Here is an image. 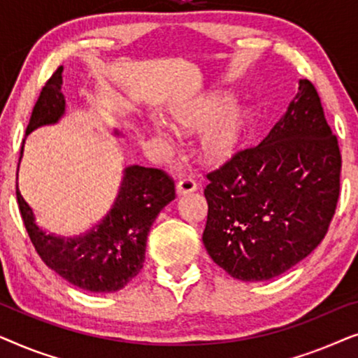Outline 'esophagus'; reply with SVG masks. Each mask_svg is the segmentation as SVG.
<instances>
[{
    "instance_id": "obj_1",
    "label": "esophagus",
    "mask_w": 358,
    "mask_h": 358,
    "mask_svg": "<svg viewBox=\"0 0 358 358\" xmlns=\"http://www.w3.org/2000/svg\"><path fill=\"white\" fill-rule=\"evenodd\" d=\"M197 189V182L192 178H182L176 185V190H178L179 195H185V194H190L194 192V190Z\"/></svg>"
}]
</instances>
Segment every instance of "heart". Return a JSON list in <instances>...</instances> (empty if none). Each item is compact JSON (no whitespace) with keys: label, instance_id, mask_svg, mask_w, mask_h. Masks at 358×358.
<instances>
[{"label":"heart","instance_id":"1","mask_svg":"<svg viewBox=\"0 0 358 358\" xmlns=\"http://www.w3.org/2000/svg\"><path fill=\"white\" fill-rule=\"evenodd\" d=\"M176 124L182 129L204 130L202 155L212 163L228 159L241 145L248 127V112L233 106L229 96H213L212 99L176 115Z\"/></svg>","mask_w":358,"mask_h":358}]
</instances>
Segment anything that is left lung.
Instances as JSON below:
<instances>
[{"label": "left lung", "mask_w": 358, "mask_h": 358, "mask_svg": "<svg viewBox=\"0 0 358 358\" xmlns=\"http://www.w3.org/2000/svg\"><path fill=\"white\" fill-rule=\"evenodd\" d=\"M341 150L320 94L300 80L285 115L256 146L207 173L203 244L239 280L277 277L326 236L341 190Z\"/></svg>", "instance_id": "obj_1"}]
</instances>
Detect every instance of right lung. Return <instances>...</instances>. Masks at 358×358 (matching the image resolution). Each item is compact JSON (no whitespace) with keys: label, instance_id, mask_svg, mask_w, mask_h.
Instances as JSON below:
<instances>
[{"label":"right lung","instance_id":"1","mask_svg":"<svg viewBox=\"0 0 358 358\" xmlns=\"http://www.w3.org/2000/svg\"><path fill=\"white\" fill-rule=\"evenodd\" d=\"M62 71L63 66H58L42 87L26 135L41 125L55 124L65 114ZM16 197L24 227L42 261L83 290L110 293L138 275L151 224L164 205L176 199V189L173 178L163 169L129 166L114 207L96 228L78 238H58L42 231L17 184Z\"/></svg>","mask_w":358,"mask_h":358}]
</instances>
